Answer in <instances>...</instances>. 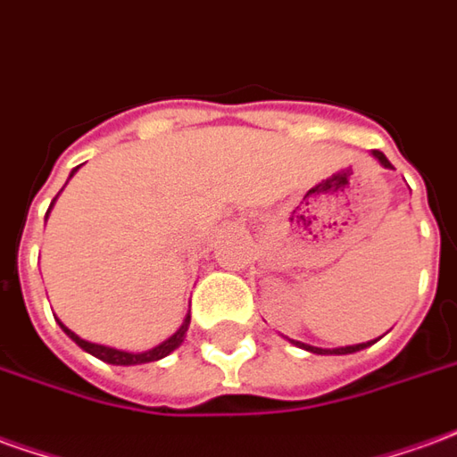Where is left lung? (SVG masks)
Listing matches in <instances>:
<instances>
[{
  "mask_svg": "<svg viewBox=\"0 0 457 457\" xmlns=\"http://www.w3.org/2000/svg\"><path fill=\"white\" fill-rule=\"evenodd\" d=\"M373 158L381 162L384 168H391V162H388V158H386L381 151H373ZM289 341H292V344H296L299 349L312 351V353H321V356H328V353H337V356H341V353H356V351H361V349H366V346L376 344V339H373V341H366V344H353V346H339V349H319V346H309V344H302V341H295V339H289Z\"/></svg>",
  "mask_w": 457,
  "mask_h": 457,
  "instance_id": "1",
  "label": "left lung"
}]
</instances>
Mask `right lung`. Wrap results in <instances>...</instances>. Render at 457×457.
Wrapping results in <instances>:
<instances>
[{
  "label": "right lung",
  "instance_id": "1",
  "mask_svg": "<svg viewBox=\"0 0 457 457\" xmlns=\"http://www.w3.org/2000/svg\"><path fill=\"white\" fill-rule=\"evenodd\" d=\"M79 168H73L71 175L69 178H73V173H76ZM59 197V195H56ZM56 197H54V203H56ZM54 203L49 205V210L54 207ZM49 215V212H46ZM59 327L63 328V334L69 337L71 341H76L79 346L84 351H88L91 356H96V359H101V361L106 363H113V366H138V363H151V361H161V359H165L168 353H173L180 344H183L185 334H187V327H190V314L183 319V324H180V328L175 331V334H170L168 339L161 341L158 346H153V349L148 351H123V349H113V346H104V344H94V341H86L81 339L79 334H73L71 328L63 327L62 321H59Z\"/></svg>",
  "mask_w": 457,
  "mask_h": 457
}]
</instances>
